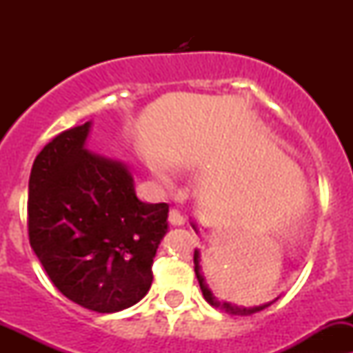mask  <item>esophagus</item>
<instances>
[{
  "instance_id": "1",
  "label": "esophagus",
  "mask_w": 353,
  "mask_h": 353,
  "mask_svg": "<svg viewBox=\"0 0 353 353\" xmlns=\"http://www.w3.org/2000/svg\"><path fill=\"white\" fill-rule=\"evenodd\" d=\"M169 222L172 223V225H183V223L186 222V219H184V215L179 212V210L172 208L169 212Z\"/></svg>"
}]
</instances>
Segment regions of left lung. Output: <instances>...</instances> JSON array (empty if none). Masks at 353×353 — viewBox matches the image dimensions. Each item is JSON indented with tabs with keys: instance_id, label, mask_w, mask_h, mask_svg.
I'll use <instances>...</instances> for the list:
<instances>
[{
	"instance_id": "left-lung-1",
	"label": "left lung",
	"mask_w": 353,
	"mask_h": 353,
	"mask_svg": "<svg viewBox=\"0 0 353 353\" xmlns=\"http://www.w3.org/2000/svg\"><path fill=\"white\" fill-rule=\"evenodd\" d=\"M191 225H193L194 230H198L194 223H191ZM194 273H196V279H198V282H199V288H201L203 297H205V301L208 302V304H212L213 307H219V309H222V311H225L227 314L251 316V314H254V312H259V311H263V309H266V307H268V305H272L273 302H275L276 299H279V297H276V299H273V301L266 302V304L254 305V307H237V305L229 304V302L216 301L215 295H213V292L210 290L208 285H206L205 276H203V273H201V266H199V251H198V249H194Z\"/></svg>"
}]
</instances>
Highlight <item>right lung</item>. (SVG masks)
<instances>
[{
  "mask_svg": "<svg viewBox=\"0 0 353 353\" xmlns=\"http://www.w3.org/2000/svg\"><path fill=\"white\" fill-rule=\"evenodd\" d=\"M90 124L63 131L35 157L28 239L65 297L90 311L117 312L150 290L169 205L140 201L123 162L85 148Z\"/></svg>",
  "mask_w": 353,
  "mask_h": 353,
  "instance_id": "add662e5",
  "label": "right lung"
}]
</instances>
